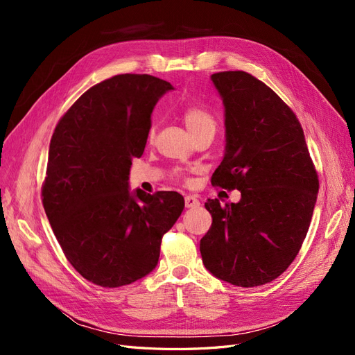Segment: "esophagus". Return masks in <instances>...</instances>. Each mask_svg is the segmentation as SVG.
<instances>
[{"label":"esophagus","instance_id":"34e87169","mask_svg":"<svg viewBox=\"0 0 355 355\" xmlns=\"http://www.w3.org/2000/svg\"><path fill=\"white\" fill-rule=\"evenodd\" d=\"M185 206L187 207H198L200 201L194 196H187L185 197Z\"/></svg>","mask_w":355,"mask_h":355}]
</instances>
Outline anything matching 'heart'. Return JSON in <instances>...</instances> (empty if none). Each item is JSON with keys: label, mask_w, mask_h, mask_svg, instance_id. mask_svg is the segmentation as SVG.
I'll list each match as a JSON object with an SVG mask.
<instances>
[{"label": "heart", "mask_w": 355, "mask_h": 355, "mask_svg": "<svg viewBox=\"0 0 355 355\" xmlns=\"http://www.w3.org/2000/svg\"><path fill=\"white\" fill-rule=\"evenodd\" d=\"M184 123L191 135L202 130V128H213L214 130V127H216L214 118L207 111H204L201 108H188L184 112ZM153 133L154 132H151V136Z\"/></svg>", "instance_id": "1"}]
</instances>
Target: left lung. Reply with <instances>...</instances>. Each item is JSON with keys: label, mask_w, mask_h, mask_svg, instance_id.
Instances as JSON below:
<instances>
[{"label": "left lung", "mask_w": 355, "mask_h": 355, "mask_svg": "<svg viewBox=\"0 0 355 355\" xmlns=\"http://www.w3.org/2000/svg\"><path fill=\"white\" fill-rule=\"evenodd\" d=\"M223 103L225 153L211 184L239 189V202L207 200L213 223L200 241L206 270L256 287L282 275L299 253L318 194L317 171L296 115L243 71L213 73Z\"/></svg>", "instance_id": "left-lung-1"}]
</instances>
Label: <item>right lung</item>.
<instances>
[{
	"label": "right lung",
	"instance_id": "right-lung-1",
	"mask_svg": "<svg viewBox=\"0 0 355 355\" xmlns=\"http://www.w3.org/2000/svg\"><path fill=\"white\" fill-rule=\"evenodd\" d=\"M175 90L153 75L93 85L53 133L42 204L67 259L85 280L120 287L155 270L163 235L185 207L175 191H130L157 102Z\"/></svg>",
	"mask_w": 355,
	"mask_h": 355
}]
</instances>
